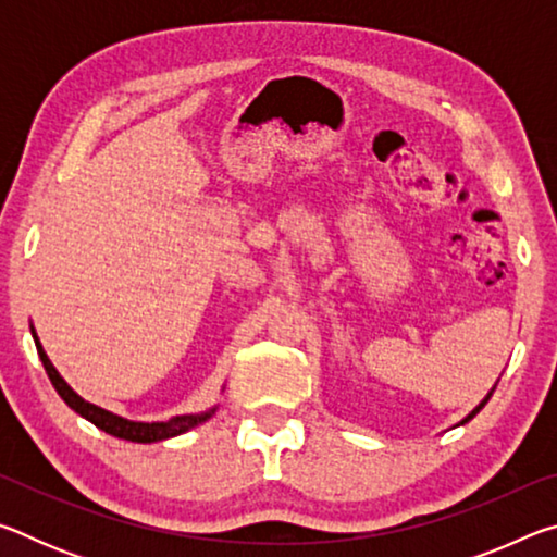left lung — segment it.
I'll use <instances>...</instances> for the list:
<instances>
[{
	"label": "left lung",
	"instance_id": "8db88e82",
	"mask_svg": "<svg viewBox=\"0 0 557 557\" xmlns=\"http://www.w3.org/2000/svg\"><path fill=\"white\" fill-rule=\"evenodd\" d=\"M494 391H496V385H494V388H492V391H488V393H486V398H484L482 403H479V405H476V408H474V410H471V412L467 414V418H465V420H461V422H457V428H459V425H465V422H469L471 418H474V414H476L479 410H482V408H484V405L488 403V398H492V395H494Z\"/></svg>",
	"mask_w": 557,
	"mask_h": 557
}]
</instances>
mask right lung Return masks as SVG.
<instances>
[{"label":"right lung","instance_id":"add662e5","mask_svg":"<svg viewBox=\"0 0 557 557\" xmlns=\"http://www.w3.org/2000/svg\"><path fill=\"white\" fill-rule=\"evenodd\" d=\"M32 336H34V344H36V351H39V358L44 363L46 373H49V379L53 383L55 393L61 395L63 403L69 405L71 410H75L81 414V418H86L92 425L100 428L102 432H108L112 437H120V440H127V442H143V445H149V442H162L169 437H176V435H184V432L199 428L201 422L211 420L215 410H219V405H213L206 412H196V414H176V418L166 420V422H139V420H127L122 418V414L110 412L106 408H100L96 403H88L83 400L78 393H75L69 383L61 379V373L55 371V366L51 363V358L46 356L44 346L39 342V336H36V329L32 324Z\"/></svg>","mask_w":557,"mask_h":557}]
</instances>
